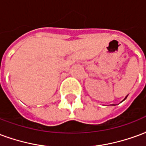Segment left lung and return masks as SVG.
Instances as JSON below:
<instances>
[{
    "instance_id": "obj_1",
    "label": "left lung",
    "mask_w": 146,
    "mask_h": 146,
    "mask_svg": "<svg viewBox=\"0 0 146 146\" xmlns=\"http://www.w3.org/2000/svg\"><path fill=\"white\" fill-rule=\"evenodd\" d=\"M127 97H128V95H127V96H126V97H125V99H124V100H123L122 101H124V100H125V99H126V98H127ZM122 101H121V102H122ZM111 105H113V106H115V104H111Z\"/></svg>"
}]
</instances>
